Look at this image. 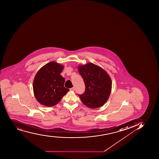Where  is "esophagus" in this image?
I'll return each mask as SVG.
<instances>
[{
  "instance_id": "1",
  "label": "esophagus",
  "mask_w": 159,
  "mask_h": 159,
  "mask_svg": "<svg viewBox=\"0 0 159 159\" xmlns=\"http://www.w3.org/2000/svg\"><path fill=\"white\" fill-rule=\"evenodd\" d=\"M75 87H72L70 89V91H75Z\"/></svg>"
}]
</instances>
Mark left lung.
Instances as JSON below:
<instances>
[{"label": "left lung", "mask_w": 159, "mask_h": 159, "mask_svg": "<svg viewBox=\"0 0 159 159\" xmlns=\"http://www.w3.org/2000/svg\"><path fill=\"white\" fill-rule=\"evenodd\" d=\"M79 71L85 84V91L78 94L82 102L91 108L103 105L111 91V80L104 69L93 63L78 67Z\"/></svg>", "instance_id": "8db88e82"}]
</instances>
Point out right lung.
<instances>
[{
    "mask_svg": "<svg viewBox=\"0 0 159 159\" xmlns=\"http://www.w3.org/2000/svg\"><path fill=\"white\" fill-rule=\"evenodd\" d=\"M64 66L51 61L41 67L33 82L34 93L38 102L47 107L55 105L69 90L64 86V78L60 74Z\"/></svg>",
    "mask_w": 159,
    "mask_h": 159,
    "instance_id": "obj_1",
    "label": "right lung"
}]
</instances>
